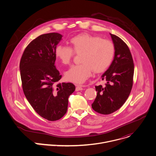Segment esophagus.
<instances>
[{"label": "esophagus", "mask_w": 156, "mask_h": 156, "mask_svg": "<svg viewBox=\"0 0 156 156\" xmlns=\"http://www.w3.org/2000/svg\"><path fill=\"white\" fill-rule=\"evenodd\" d=\"M83 90V86L81 85H76V91H81Z\"/></svg>", "instance_id": "esophagus-1"}]
</instances>
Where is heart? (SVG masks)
<instances>
[{
    "label": "heart",
    "instance_id": "obj_1",
    "mask_svg": "<svg viewBox=\"0 0 156 156\" xmlns=\"http://www.w3.org/2000/svg\"><path fill=\"white\" fill-rule=\"evenodd\" d=\"M72 48L59 45L56 48L55 55L64 65H70L75 53L83 52L82 63L72 66L66 72V80L81 84L90 78L93 71L100 73L106 70L112 63L115 52L114 43L108 39L87 33L78 34L70 40Z\"/></svg>",
    "mask_w": 156,
    "mask_h": 156
}]
</instances>
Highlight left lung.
Instances as JSON below:
<instances>
[{
    "mask_svg": "<svg viewBox=\"0 0 156 156\" xmlns=\"http://www.w3.org/2000/svg\"><path fill=\"white\" fill-rule=\"evenodd\" d=\"M115 46L114 60L102 75L106 83L96 86L97 96L92 104L96 112L108 115L119 109L128 99L131 91L134 63L126 44L119 37L110 34Z\"/></svg>",
    "mask_w": 156,
    "mask_h": 156,
    "instance_id": "1",
    "label": "left lung"
}]
</instances>
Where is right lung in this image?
<instances>
[{"mask_svg":"<svg viewBox=\"0 0 156 156\" xmlns=\"http://www.w3.org/2000/svg\"><path fill=\"white\" fill-rule=\"evenodd\" d=\"M62 37L57 33L40 35L27 46L20 63L28 101L41 117L49 121L58 120L66 114L69 98L75 90L72 83H58L62 75L55 65V49Z\"/></svg>","mask_w":156,"mask_h":156,"instance_id":"1","label":"right lung"}]
</instances>
